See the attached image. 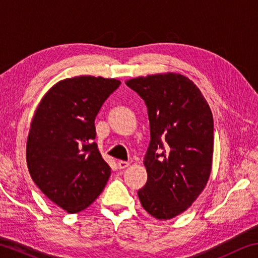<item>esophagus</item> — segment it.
<instances>
[{
  "mask_svg": "<svg viewBox=\"0 0 258 258\" xmlns=\"http://www.w3.org/2000/svg\"><path fill=\"white\" fill-rule=\"evenodd\" d=\"M130 163L127 161H123V160H119L118 162H117V166H118L119 169H125L126 167H128Z\"/></svg>",
  "mask_w": 258,
  "mask_h": 258,
  "instance_id": "34e87169",
  "label": "esophagus"
}]
</instances>
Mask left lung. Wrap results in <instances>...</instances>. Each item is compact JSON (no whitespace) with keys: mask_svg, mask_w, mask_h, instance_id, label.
<instances>
[{"mask_svg":"<svg viewBox=\"0 0 258 258\" xmlns=\"http://www.w3.org/2000/svg\"><path fill=\"white\" fill-rule=\"evenodd\" d=\"M144 100L150 143L147 184L138 190L144 210L168 220L188 209L209 180L213 116L200 89L181 74L140 77L125 82Z\"/></svg>","mask_w":258,"mask_h":258,"instance_id":"8db88e82","label":"left lung"}]
</instances>
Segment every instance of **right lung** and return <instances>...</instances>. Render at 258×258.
<instances>
[{
	"mask_svg": "<svg viewBox=\"0 0 258 258\" xmlns=\"http://www.w3.org/2000/svg\"><path fill=\"white\" fill-rule=\"evenodd\" d=\"M119 84L101 77L65 79L46 93L32 118L28 169L39 189L69 213L88 208L108 181L110 167L93 141L95 119Z\"/></svg>",
	"mask_w": 258,
	"mask_h": 258,
	"instance_id": "1",
	"label": "right lung"
}]
</instances>
